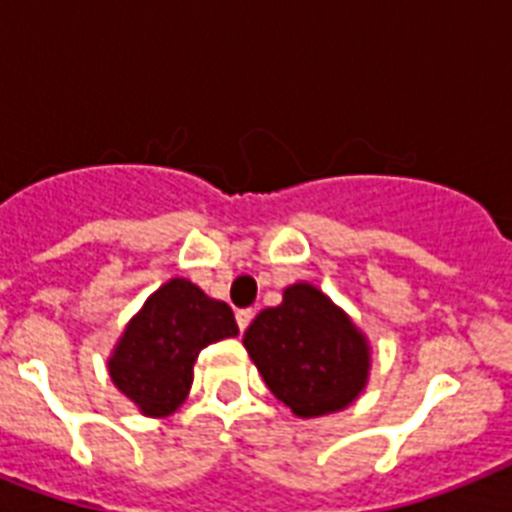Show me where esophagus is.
<instances>
[{
    "mask_svg": "<svg viewBox=\"0 0 512 512\" xmlns=\"http://www.w3.org/2000/svg\"><path fill=\"white\" fill-rule=\"evenodd\" d=\"M252 316H255V313H252V308H241V311H236V324H239L241 332H244V329L252 324Z\"/></svg>",
    "mask_w": 512,
    "mask_h": 512,
    "instance_id": "1",
    "label": "esophagus"
}]
</instances>
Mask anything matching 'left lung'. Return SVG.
I'll return each mask as SVG.
<instances>
[{
  "mask_svg": "<svg viewBox=\"0 0 512 512\" xmlns=\"http://www.w3.org/2000/svg\"><path fill=\"white\" fill-rule=\"evenodd\" d=\"M244 348L265 385L297 417L340 412L369 380V342L313 284H292L244 332Z\"/></svg>",
  "mask_w": 512,
  "mask_h": 512,
  "instance_id": "1",
  "label": "left lung"
}]
</instances>
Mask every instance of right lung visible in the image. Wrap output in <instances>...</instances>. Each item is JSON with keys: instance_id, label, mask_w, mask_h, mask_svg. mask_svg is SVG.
Here are the masks:
<instances>
[{"instance_id": "right-lung-1", "label": "right lung", "mask_w": 512, "mask_h": 512, "mask_svg": "<svg viewBox=\"0 0 512 512\" xmlns=\"http://www.w3.org/2000/svg\"><path fill=\"white\" fill-rule=\"evenodd\" d=\"M236 335L228 305L188 279H170L124 327L108 358V374L146 417H167L188 396L201 350Z\"/></svg>"}]
</instances>
